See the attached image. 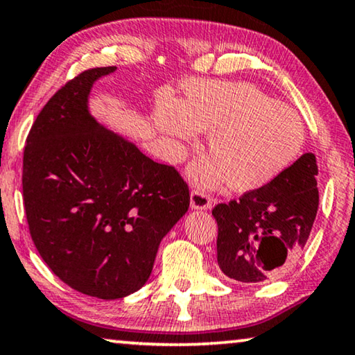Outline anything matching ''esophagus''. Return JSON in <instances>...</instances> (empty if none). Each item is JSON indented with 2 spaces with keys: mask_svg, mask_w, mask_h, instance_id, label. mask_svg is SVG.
<instances>
[{
  "mask_svg": "<svg viewBox=\"0 0 355 355\" xmlns=\"http://www.w3.org/2000/svg\"><path fill=\"white\" fill-rule=\"evenodd\" d=\"M211 206L212 198H209V196L205 192H201V190H192V193H190V208L206 211L211 209Z\"/></svg>",
  "mask_w": 355,
  "mask_h": 355,
  "instance_id": "obj_1",
  "label": "esophagus"
}]
</instances>
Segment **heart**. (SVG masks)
<instances>
[{"instance_id":"1","label":"heart","mask_w":355,"mask_h":355,"mask_svg":"<svg viewBox=\"0 0 355 355\" xmlns=\"http://www.w3.org/2000/svg\"><path fill=\"white\" fill-rule=\"evenodd\" d=\"M155 123L171 141L195 139L198 128L211 132L212 157L195 163L192 178L205 187L232 179L239 192L275 182L304 144V125L295 109L246 83L185 84L184 103L166 98L157 109Z\"/></svg>"}]
</instances>
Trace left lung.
<instances>
[{"mask_svg":"<svg viewBox=\"0 0 355 355\" xmlns=\"http://www.w3.org/2000/svg\"><path fill=\"white\" fill-rule=\"evenodd\" d=\"M318 163L303 154L275 182L212 209L217 263L230 279L254 284L282 276L306 246L319 208Z\"/></svg>","mask_w":355,"mask_h":355,"instance_id":"obj_1","label":"left lung"}]
</instances>
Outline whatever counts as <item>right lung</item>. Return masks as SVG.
Returning <instances> with one entry per match:
<instances>
[{
	"mask_svg": "<svg viewBox=\"0 0 355 355\" xmlns=\"http://www.w3.org/2000/svg\"><path fill=\"white\" fill-rule=\"evenodd\" d=\"M116 69H87L47 101L26 138L21 174L37 252L64 284L101 300L146 284L160 241L190 203L173 166L90 114L92 87Z\"/></svg>",
	"mask_w": 355,
	"mask_h": 355,
	"instance_id": "add662e5",
	"label": "right lung"
}]
</instances>
